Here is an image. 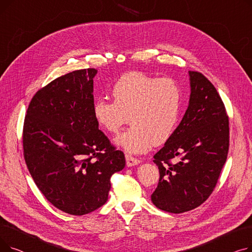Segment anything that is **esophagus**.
Segmentation results:
<instances>
[{"instance_id": "obj_1", "label": "esophagus", "mask_w": 252, "mask_h": 252, "mask_svg": "<svg viewBox=\"0 0 252 252\" xmlns=\"http://www.w3.org/2000/svg\"><path fill=\"white\" fill-rule=\"evenodd\" d=\"M126 166H128V167L138 165L140 163V160L138 159V158H135L130 155H126Z\"/></svg>"}]
</instances>
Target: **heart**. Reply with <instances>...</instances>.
Masks as SVG:
<instances>
[{"mask_svg":"<svg viewBox=\"0 0 252 252\" xmlns=\"http://www.w3.org/2000/svg\"><path fill=\"white\" fill-rule=\"evenodd\" d=\"M111 95L113 102L99 99L92 112L97 125L110 134L119 133L129 116L131 126L116 138V146L140 154L174 135L183 107V91L174 79L131 71L118 78Z\"/></svg>","mask_w":252,"mask_h":252,"instance_id":"heart-1","label":"heart"}]
</instances>
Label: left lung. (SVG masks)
Returning a JSON list of instances; mask_svg holds the SVG:
<instances>
[{"mask_svg": "<svg viewBox=\"0 0 252 252\" xmlns=\"http://www.w3.org/2000/svg\"><path fill=\"white\" fill-rule=\"evenodd\" d=\"M189 77L188 108L153 157L160 177L151 200L173 214L192 210L207 199L229 151V118L217 89L200 72L189 71Z\"/></svg>", "mask_w": 252, "mask_h": 252, "instance_id": "obj_1", "label": "left lung"}]
</instances>
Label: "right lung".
<instances>
[{"label":"right lung","mask_w":252,"mask_h":252,"mask_svg":"<svg viewBox=\"0 0 252 252\" xmlns=\"http://www.w3.org/2000/svg\"><path fill=\"white\" fill-rule=\"evenodd\" d=\"M96 74L88 68L54 79L36 92L24 119L23 154L35 185L73 216L105 204L111 176L126 165L93 116Z\"/></svg>","instance_id":"obj_1"}]
</instances>
